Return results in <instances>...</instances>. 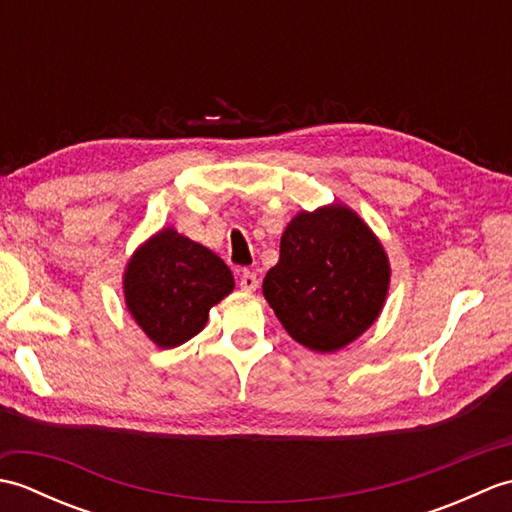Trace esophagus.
I'll use <instances>...</instances> for the list:
<instances>
[{
	"label": "esophagus",
	"instance_id": "34e87169",
	"mask_svg": "<svg viewBox=\"0 0 512 512\" xmlns=\"http://www.w3.org/2000/svg\"><path fill=\"white\" fill-rule=\"evenodd\" d=\"M259 286V279L255 273H250V270H244L242 277H239V288L246 290V292H255Z\"/></svg>",
	"mask_w": 512,
	"mask_h": 512
}]
</instances>
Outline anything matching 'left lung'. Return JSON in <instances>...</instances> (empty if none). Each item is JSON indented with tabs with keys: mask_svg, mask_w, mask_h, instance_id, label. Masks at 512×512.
Listing matches in <instances>:
<instances>
[{
	"mask_svg": "<svg viewBox=\"0 0 512 512\" xmlns=\"http://www.w3.org/2000/svg\"><path fill=\"white\" fill-rule=\"evenodd\" d=\"M262 290L292 339L314 352H336L378 319L389 259L352 209L321 206L292 217Z\"/></svg>",
	"mask_w": 512,
	"mask_h": 512,
	"instance_id": "left-lung-1",
	"label": "left lung"
}]
</instances>
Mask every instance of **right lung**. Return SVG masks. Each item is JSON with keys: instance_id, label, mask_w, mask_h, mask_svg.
Listing matches in <instances>:
<instances>
[{"instance_id": "1", "label": "right lung", "mask_w": 512, "mask_h": 512, "mask_svg": "<svg viewBox=\"0 0 512 512\" xmlns=\"http://www.w3.org/2000/svg\"><path fill=\"white\" fill-rule=\"evenodd\" d=\"M123 288L134 321L169 350L202 332L209 310L235 288V279L213 250L162 228L129 259Z\"/></svg>"}]
</instances>
